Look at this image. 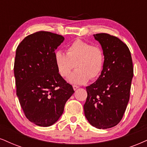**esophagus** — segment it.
<instances>
[{"instance_id":"1","label":"esophagus","mask_w":147,"mask_h":147,"mask_svg":"<svg viewBox=\"0 0 147 147\" xmlns=\"http://www.w3.org/2000/svg\"><path fill=\"white\" fill-rule=\"evenodd\" d=\"M79 88L78 86H77V85H73V88L74 90H76V89H78V88Z\"/></svg>"}]
</instances>
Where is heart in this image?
<instances>
[{
  "mask_svg": "<svg viewBox=\"0 0 147 147\" xmlns=\"http://www.w3.org/2000/svg\"><path fill=\"white\" fill-rule=\"evenodd\" d=\"M54 61L58 72L63 78L67 77L74 67H76L67 80L71 84H83L100 75L104 65V54L100 47L76 39L67 47V54L56 52Z\"/></svg>",
  "mask_w": 147,
  "mask_h": 147,
  "instance_id": "1",
  "label": "heart"
}]
</instances>
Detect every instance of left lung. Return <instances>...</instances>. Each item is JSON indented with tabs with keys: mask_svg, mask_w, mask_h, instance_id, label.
Masks as SVG:
<instances>
[{
	"mask_svg": "<svg viewBox=\"0 0 147 147\" xmlns=\"http://www.w3.org/2000/svg\"><path fill=\"white\" fill-rule=\"evenodd\" d=\"M93 36L102 48L104 65L97 81L86 87L84 115L91 125L108 129L123 117L129 100L133 63L129 48L119 38L107 33Z\"/></svg>",
	"mask_w": 147,
	"mask_h": 147,
	"instance_id": "obj_1",
	"label": "left lung"
}]
</instances>
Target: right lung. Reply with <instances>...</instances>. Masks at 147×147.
<instances>
[{"mask_svg":"<svg viewBox=\"0 0 147 147\" xmlns=\"http://www.w3.org/2000/svg\"><path fill=\"white\" fill-rule=\"evenodd\" d=\"M62 35L39 31L26 37L16 49V94L24 115L41 127L55 123L74 90L58 72L54 54Z\"/></svg>","mask_w":147,"mask_h":147,"instance_id":"1","label":"right lung"}]
</instances>
